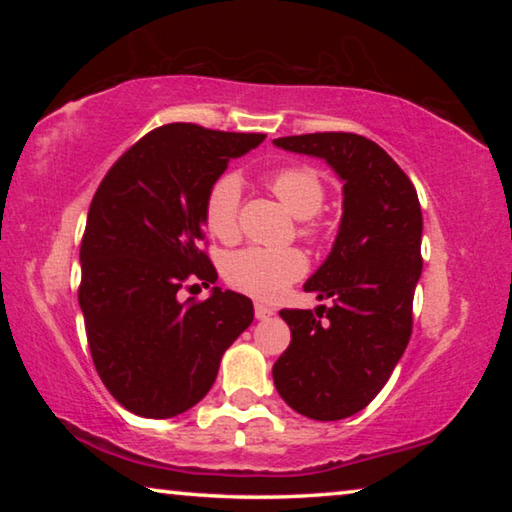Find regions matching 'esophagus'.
I'll return each mask as SVG.
<instances>
[{
    "label": "esophagus",
    "mask_w": 512,
    "mask_h": 512,
    "mask_svg": "<svg viewBox=\"0 0 512 512\" xmlns=\"http://www.w3.org/2000/svg\"><path fill=\"white\" fill-rule=\"evenodd\" d=\"M273 314H275L273 307L262 305V302H255V316H257V320H268Z\"/></svg>",
    "instance_id": "obj_1"
}]
</instances>
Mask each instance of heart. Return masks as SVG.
<instances>
[{"label":"heart","mask_w":512,"mask_h":512,"mask_svg":"<svg viewBox=\"0 0 512 512\" xmlns=\"http://www.w3.org/2000/svg\"><path fill=\"white\" fill-rule=\"evenodd\" d=\"M266 187L280 198L287 210L302 219L300 235L314 239L318 235V225L307 219L316 216L325 205L327 189L325 180L314 167L307 164H293L282 167L266 176ZM239 198L241 183L237 176L225 173L212 185L205 198V228L210 235L230 241L239 232ZM307 273V259L296 248L284 250H264V248H244L225 257L223 275L232 287L248 293L259 300H273L287 291L289 284L300 280Z\"/></svg>","instance_id":"1"}]
</instances>
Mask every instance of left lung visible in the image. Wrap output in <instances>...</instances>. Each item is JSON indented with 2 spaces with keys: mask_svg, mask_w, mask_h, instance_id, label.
Segmentation results:
<instances>
[{
  "mask_svg": "<svg viewBox=\"0 0 512 512\" xmlns=\"http://www.w3.org/2000/svg\"><path fill=\"white\" fill-rule=\"evenodd\" d=\"M273 144L325 160L343 180L339 235L305 282V291L332 298V307L282 309L291 343L273 366L277 393L293 411L343 420L375 400L411 339L422 273L418 192L391 155L363 135L309 133Z\"/></svg>",
  "mask_w": 512,
  "mask_h": 512,
  "instance_id": "1",
  "label": "left lung"
}]
</instances>
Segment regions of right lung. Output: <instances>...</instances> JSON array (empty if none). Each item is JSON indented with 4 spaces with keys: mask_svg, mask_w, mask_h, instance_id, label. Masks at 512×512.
Segmentation results:
<instances>
[{
    "mask_svg": "<svg viewBox=\"0 0 512 512\" xmlns=\"http://www.w3.org/2000/svg\"><path fill=\"white\" fill-rule=\"evenodd\" d=\"M264 137L160 126L112 164L92 198L79 305L94 368L135 415L173 418L201 402L223 352L253 323L241 293L214 287L207 300L183 302L180 289L216 282L201 250L205 198L228 162Z\"/></svg>",
    "mask_w": 512,
    "mask_h": 512,
    "instance_id": "obj_1",
    "label": "right lung"
}]
</instances>
